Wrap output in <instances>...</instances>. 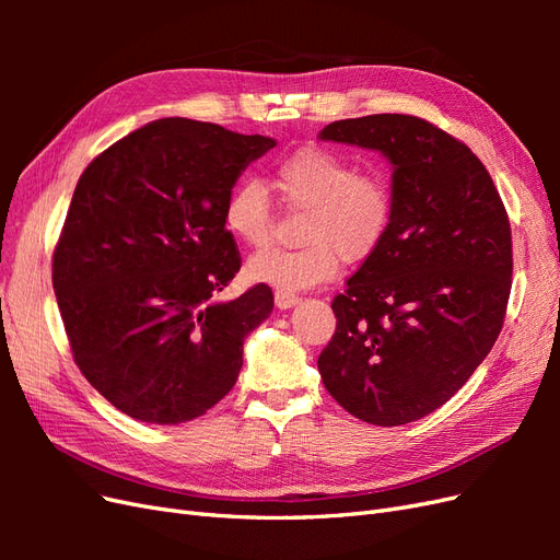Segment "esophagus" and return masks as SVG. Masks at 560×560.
I'll return each instance as SVG.
<instances>
[{
  "mask_svg": "<svg viewBox=\"0 0 560 560\" xmlns=\"http://www.w3.org/2000/svg\"><path fill=\"white\" fill-rule=\"evenodd\" d=\"M296 303H299V294H294V292H282V290L276 292V306H278L280 311L292 308V306H296Z\"/></svg>",
  "mask_w": 560,
  "mask_h": 560,
  "instance_id": "1",
  "label": "esophagus"
}]
</instances>
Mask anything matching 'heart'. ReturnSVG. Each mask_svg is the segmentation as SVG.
Instances as JSON below:
<instances>
[{"instance_id":"obj_1","label":"heart","mask_w":560,"mask_h":560,"mask_svg":"<svg viewBox=\"0 0 560 560\" xmlns=\"http://www.w3.org/2000/svg\"><path fill=\"white\" fill-rule=\"evenodd\" d=\"M276 186L287 206L308 212L301 249H266L247 261V276L282 292L329 282L348 261L374 254L395 219V196L378 175H358L348 159L325 147H301L276 165ZM222 224L247 247H266L273 235V206L266 186L243 182L224 200Z\"/></svg>"}]
</instances>
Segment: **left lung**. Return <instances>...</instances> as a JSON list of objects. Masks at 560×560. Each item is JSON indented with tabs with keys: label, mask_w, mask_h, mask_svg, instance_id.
<instances>
[{
	"label": "left lung",
	"mask_w": 560,
	"mask_h": 560,
	"mask_svg": "<svg viewBox=\"0 0 560 560\" xmlns=\"http://www.w3.org/2000/svg\"><path fill=\"white\" fill-rule=\"evenodd\" d=\"M319 140L381 151L395 196L385 241L331 301L319 376L354 418L406 425L446 404L498 341L512 292L510 217L471 149L425 118H343Z\"/></svg>",
	"instance_id": "8db88e82"
}]
</instances>
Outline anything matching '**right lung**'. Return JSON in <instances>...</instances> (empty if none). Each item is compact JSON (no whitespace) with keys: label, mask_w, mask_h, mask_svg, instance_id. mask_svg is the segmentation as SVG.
<instances>
[{"label":"right lung","mask_w":560,"mask_h":560,"mask_svg":"<svg viewBox=\"0 0 560 560\" xmlns=\"http://www.w3.org/2000/svg\"><path fill=\"white\" fill-rule=\"evenodd\" d=\"M276 147L191 118H159L95 156L54 252V290L74 362L126 416L179 425L238 381L245 336L273 311L259 282L214 296L241 270L222 224L245 167Z\"/></svg>","instance_id":"add662e5"}]
</instances>
